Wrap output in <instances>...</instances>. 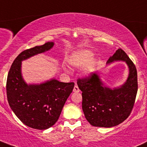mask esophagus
<instances>
[{
    "label": "esophagus",
    "mask_w": 147,
    "mask_h": 147,
    "mask_svg": "<svg viewBox=\"0 0 147 147\" xmlns=\"http://www.w3.org/2000/svg\"><path fill=\"white\" fill-rule=\"evenodd\" d=\"M74 93H79V92H80V89H79L78 86L77 85H75V86H74Z\"/></svg>",
    "instance_id": "1"
}]
</instances>
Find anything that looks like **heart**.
Here are the masks:
<instances>
[{
    "label": "heart",
    "instance_id": "1",
    "mask_svg": "<svg viewBox=\"0 0 147 147\" xmlns=\"http://www.w3.org/2000/svg\"><path fill=\"white\" fill-rule=\"evenodd\" d=\"M93 52L88 49H82L72 53L68 57V63L75 68H81L89 62L88 67L84 71L85 74L90 73V69L94 65Z\"/></svg>",
    "mask_w": 147,
    "mask_h": 147
}]
</instances>
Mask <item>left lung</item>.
<instances>
[{
  "label": "left lung",
  "mask_w": 147,
  "mask_h": 147,
  "mask_svg": "<svg viewBox=\"0 0 147 147\" xmlns=\"http://www.w3.org/2000/svg\"><path fill=\"white\" fill-rule=\"evenodd\" d=\"M125 61L129 67L126 82L119 87H107L97 73L78 79V86L82 91V110L91 125L101 127L117 126L129 117L138 91L137 70L135 65L122 49L119 48L107 61Z\"/></svg>",
  "instance_id": "left-lung-1"
}]
</instances>
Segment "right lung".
<instances>
[{"label": "right lung", "mask_w": 147, "mask_h": 147, "mask_svg": "<svg viewBox=\"0 0 147 147\" xmlns=\"http://www.w3.org/2000/svg\"><path fill=\"white\" fill-rule=\"evenodd\" d=\"M54 42L22 52L11 67L7 80V100L11 109L24 124L33 129H46L59 119L74 82L52 78L40 84H27L22 76V61L50 50Z\"/></svg>", "instance_id": "right-lung-1"}]
</instances>
